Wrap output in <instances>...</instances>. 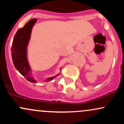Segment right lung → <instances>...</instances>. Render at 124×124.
<instances>
[{
  "label": "right lung",
  "mask_w": 124,
  "mask_h": 124,
  "mask_svg": "<svg viewBox=\"0 0 124 124\" xmlns=\"http://www.w3.org/2000/svg\"><path fill=\"white\" fill-rule=\"evenodd\" d=\"M37 21L35 18L31 19L23 27L18 30L14 37L12 46V59L16 69L31 83H37V81L31 76V68L27 57V47L30 39L32 27ZM59 75L48 78L45 81L53 80Z\"/></svg>",
  "instance_id": "1"
}]
</instances>
